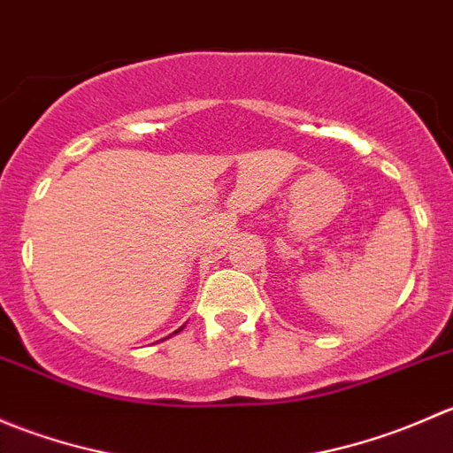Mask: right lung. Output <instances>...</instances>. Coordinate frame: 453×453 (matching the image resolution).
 <instances>
[{"label":"right lung","instance_id":"add662e5","mask_svg":"<svg viewBox=\"0 0 453 453\" xmlns=\"http://www.w3.org/2000/svg\"><path fill=\"white\" fill-rule=\"evenodd\" d=\"M180 331H181V328H177V331H175V333H180Z\"/></svg>","mask_w":453,"mask_h":453}]
</instances>
